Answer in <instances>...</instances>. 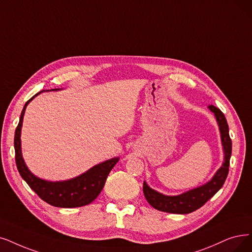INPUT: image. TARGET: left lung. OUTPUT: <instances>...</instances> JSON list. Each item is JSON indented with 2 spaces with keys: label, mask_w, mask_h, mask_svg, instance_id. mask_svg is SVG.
Here are the masks:
<instances>
[{
  "label": "left lung",
  "mask_w": 252,
  "mask_h": 252,
  "mask_svg": "<svg viewBox=\"0 0 252 252\" xmlns=\"http://www.w3.org/2000/svg\"><path fill=\"white\" fill-rule=\"evenodd\" d=\"M209 109L215 116L220 131L221 144L223 150V162L215 175L209 182L190 189L186 192L179 195H165L151 188L147 182H144V194L148 203L156 210L166 213L174 214H188L204 206L217 191L224 184L229 166V159L231 155V139L228 134V125L222 112L214 105H209Z\"/></svg>",
  "instance_id": "8db88e82"
}]
</instances>
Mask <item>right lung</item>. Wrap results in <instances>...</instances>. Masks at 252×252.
<instances>
[{"instance_id": "right-lung-1", "label": "right lung", "mask_w": 252, "mask_h": 252, "mask_svg": "<svg viewBox=\"0 0 252 252\" xmlns=\"http://www.w3.org/2000/svg\"><path fill=\"white\" fill-rule=\"evenodd\" d=\"M60 89H52L49 91H59ZM47 91V90H46ZM41 92H45L44 90ZM34 95L26 102L23 112L19 118V123L15 129L14 135V149L16 166L22 178L27 184L43 199L47 204L58 208H76L91 204L93 200L101 192L104 187L106 178L110 170L114 168L120 157L108 159L103 162L94 165L86 173L75 178L65 181H47L35 176L30 170L25 162L22 153V127L26 108L32 100L40 93Z\"/></svg>"}]
</instances>
